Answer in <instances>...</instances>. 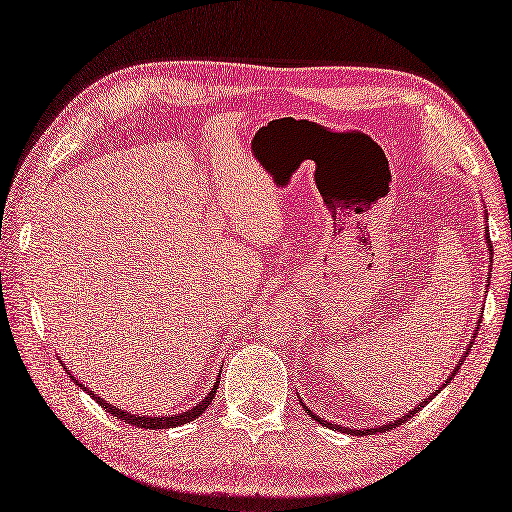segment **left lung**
Returning a JSON list of instances; mask_svg holds the SVG:
<instances>
[{
	"label": "left lung",
	"mask_w": 512,
	"mask_h": 512,
	"mask_svg": "<svg viewBox=\"0 0 512 512\" xmlns=\"http://www.w3.org/2000/svg\"><path fill=\"white\" fill-rule=\"evenodd\" d=\"M486 244H488V250H491V255H493V246H491V239H486ZM462 361H464V356L460 358V363H458V367H455L453 369V372H451V376L447 378V380H444V385H447V383H451V378L455 376V374H458V369H460V365H462ZM442 385V387H444ZM442 387H438L436 391H433V396H436V394H440V391H442ZM433 396H429V398H424L422 402H418V407L416 409H413V411H409V413H405V416H402V418H398V420H394V422H389V424H378V427L376 429H345V427H339V424H332V422H328V420H323V418H319L317 416V413H312L306 405H303V402H301V405H303V409H306L308 411V416L310 418H314V420H317L319 424H323V427H328V429H334V431H343V433H347V436H374V433H385V431H389V429H396L398 427V424H402V422H407L411 416H413V413H418L424 405H429V402H431V398Z\"/></svg>",
	"instance_id": "obj_1"
}]
</instances>
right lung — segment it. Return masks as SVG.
<instances>
[{"instance_id":"right-lung-1","label":"right lung","mask_w":512,"mask_h":512,"mask_svg":"<svg viewBox=\"0 0 512 512\" xmlns=\"http://www.w3.org/2000/svg\"><path fill=\"white\" fill-rule=\"evenodd\" d=\"M63 365V363H61ZM65 367V365H63ZM65 372L70 374V378L74 380L76 385H79L85 394L88 396H92L96 402H99V405L107 411V413H112V416H116L118 420H123V422H129V424H136V427H140V429H171V427H180V424H187V422H191V420H195L198 416H202V413L206 411V407L211 405V400L215 398V394H217V385H220V378L215 380V385H213V389L209 391V396L206 398H202V402L200 405H195L193 409H189V411H182V413H178V416H136V413H127L125 409H118V407H114V405H110V402L107 400H103L101 396H96L94 391H90L88 387L85 385H81L79 380H76L74 376H72V372L68 367H65Z\"/></svg>"}]
</instances>
